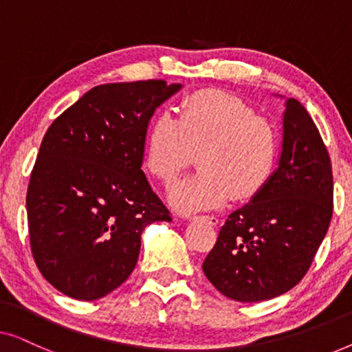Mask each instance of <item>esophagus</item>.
<instances>
[{"instance_id":"1","label":"esophagus","mask_w":352,"mask_h":352,"mask_svg":"<svg viewBox=\"0 0 352 352\" xmlns=\"http://www.w3.org/2000/svg\"><path fill=\"white\" fill-rule=\"evenodd\" d=\"M194 219L205 221V223L210 224V226H218V223H219V219L216 218V216H199V218H194Z\"/></svg>"}]
</instances>
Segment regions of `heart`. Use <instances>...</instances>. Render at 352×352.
<instances>
[{
    "mask_svg": "<svg viewBox=\"0 0 352 352\" xmlns=\"http://www.w3.org/2000/svg\"><path fill=\"white\" fill-rule=\"evenodd\" d=\"M199 153L200 171L176 184L170 204L179 213L218 210L232 199L261 194L276 175L280 141L252 105L224 91H200L182 102L179 118L163 112L148 129L144 165L171 184Z\"/></svg>",
    "mask_w": 352,
    "mask_h": 352,
    "instance_id": "heart-1",
    "label": "heart"
}]
</instances>
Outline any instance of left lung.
Here are the masks:
<instances>
[{
    "instance_id": "left-lung-1",
    "label": "left lung",
    "mask_w": 352,
    "mask_h": 352,
    "mask_svg": "<svg viewBox=\"0 0 352 352\" xmlns=\"http://www.w3.org/2000/svg\"><path fill=\"white\" fill-rule=\"evenodd\" d=\"M331 213L329 152L307 110L287 99L276 175L261 194L226 219L201 266L206 278L240 302L283 295L306 276Z\"/></svg>"
}]
</instances>
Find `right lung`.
Returning a JSON list of instances; mask_svg holds the SVG:
<instances>
[{
  "mask_svg": "<svg viewBox=\"0 0 352 352\" xmlns=\"http://www.w3.org/2000/svg\"><path fill=\"white\" fill-rule=\"evenodd\" d=\"M179 89L96 86L47 128L28 182V234L43 277L64 295H109L136 267L142 230L171 221L141 166L148 122Z\"/></svg>",
  "mask_w": 352,
  "mask_h": 352,
  "instance_id": "1",
  "label": "right lung"
}]
</instances>
